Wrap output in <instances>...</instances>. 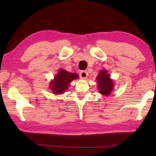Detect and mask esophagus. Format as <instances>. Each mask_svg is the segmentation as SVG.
Returning <instances> with one entry per match:
<instances>
[{"label": "esophagus", "mask_w": 156, "mask_h": 156, "mask_svg": "<svg viewBox=\"0 0 156 156\" xmlns=\"http://www.w3.org/2000/svg\"><path fill=\"white\" fill-rule=\"evenodd\" d=\"M80 76L82 79H86L88 76V73L86 71H82L80 73Z\"/></svg>", "instance_id": "esophagus-1"}]
</instances>
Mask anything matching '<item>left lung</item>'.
Here are the masks:
<instances>
[{
    "mask_svg": "<svg viewBox=\"0 0 156 156\" xmlns=\"http://www.w3.org/2000/svg\"><path fill=\"white\" fill-rule=\"evenodd\" d=\"M110 76L107 70L102 69L96 78L99 93L103 96H109L113 90L114 84L113 80L110 78Z\"/></svg>",
    "mask_w": 156,
    "mask_h": 156,
    "instance_id": "obj_1",
    "label": "left lung"
}]
</instances>
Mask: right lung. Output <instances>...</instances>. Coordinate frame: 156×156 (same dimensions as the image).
I'll list each match as a JSON object with an SVG mask.
<instances>
[{"mask_svg":"<svg viewBox=\"0 0 156 156\" xmlns=\"http://www.w3.org/2000/svg\"><path fill=\"white\" fill-rule=\"evenodd\" d=\"M78 78L77 73H69L64 69H60L55 76L54 80L50 83V89L53 94H62L67 90L71 82Z\"/></svg>","mask_w":156,"mask_h":156,"instance_id":"right-lung-1","label":"right lung"}]
</instances>
